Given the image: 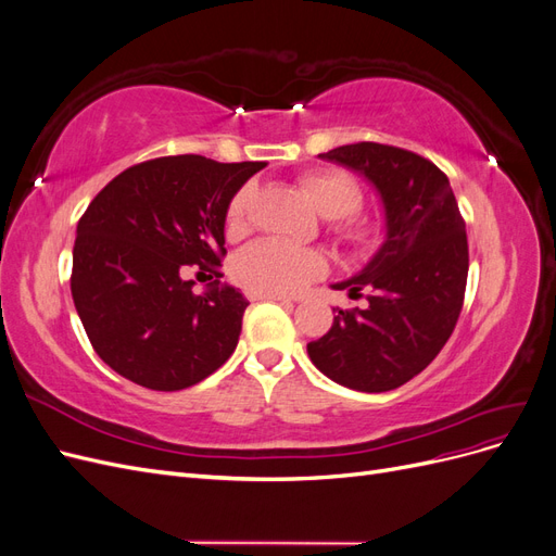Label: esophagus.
Wrapping results in <instances>:
<instances>
[{
  "mask_svg": "<svg viewBox=\"0 0 556 556\" xmlns=\"http://www.w3.org/2000/svg\"><path fill=\"white\" fill-rule=\"evenodd\" d=\"M248 296H250L252 301H290V299H285V296H280V294H257V292H248Z\"/></svg>",
  "mask_w": 556,
  "mask_h": 556,
  "instance_id": "34e87169",
  "label": "esophagus"
}]
</instances>
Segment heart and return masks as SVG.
Wrapping results in <instances>:
<instances>
[{
  "label": "heart",
  "mask_w": 556,
  "mask_h": 556,
  "mask_svg": "<svg viewBox=\"0 0 556 556\" xmlns=\"http://www.w3.org/2000/svg\"><path fill=\"white\" fill-rule=\"evenodd\" d=\"M301 190L311 199L315 211L329 217L331 229L355 252H371L378 248L382 231L371 217L352 215L364 201L359 182L341 169H319L301 176ZM252 185H241L231 194L225 211V227L229 237H241L250 225ZM325 260L315 250H301L278 239H262L243 248L231 264V274L241 288L257 294H294L311 280L323 276Z\"/></svg>",
  "instance_id": "heart-1"
}]
</instances>
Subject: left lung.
Here are the masks:
<instances>
[{
    "label": "left lung",
    "instance_id": "left-lung-1",
    "mask_svg": "<svg viewBox=\"0 0 556 556\" xmlns=\"http://www.w3.org/2000/svg\"><path fill=\"white\" fill-rule=\"evenodd\" d=\"M364 174L384 206L387 239L357 276L336 282L366 308L339 311L311 362L357 392H390L435 359L457 325L466 276V225L447 176L396 146L350 143L323 153Z\"/></svg>",
    "mask_w": 556,
    "mask_h": 556
}]
</instances>
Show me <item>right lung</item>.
<instances>
[{
    "instance_id": "add662e5",
    "label": "right lung",
    "mask_w": 556,
    "mask_h": 556,
    "mask_svg": "<svg viewBox=\"0 0 556 556\" xmlns=\"http://www.w3.org/2000/svg\"><path fill=\"white\" fill-rule=\"evenodd\" d=\"M264 166L157 157L117 174L90 201L76 229L72 296L94 352L115 374L176 392L231 357L248 301L220 282L225 211ZM188 265L216 278L204 295L181 278Z\"/></svg>"
}]
</instances>
